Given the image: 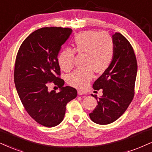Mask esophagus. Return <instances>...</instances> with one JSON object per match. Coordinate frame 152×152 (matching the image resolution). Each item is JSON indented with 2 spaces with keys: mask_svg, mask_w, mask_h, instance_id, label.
<instances>
[{
  "mask_svg": "<svg viewBox=\"0 0 152 152\" xmlns=\"http://www.w3.org/2000/svg\"><path fill=\"white\" fill-rule=\"evenodd\" d=\"M77 93L79 95H82V94H85V91L81 90V89H78L77 90Z\"/></svg>",
  "mask_w": 152,
  "mask_h": 152,
  "instance_id": "34e87169",
  "label": "esophagus"
}]
</instances>
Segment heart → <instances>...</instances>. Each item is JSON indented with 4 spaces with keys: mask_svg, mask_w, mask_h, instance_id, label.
I'll list each match as a JSON object with an SVG mask.
<instances>
[{
    "mask_svg": "<svg viewBox=\"0 0 152 152\" xmlns=\"http://www.w3.org/2000/svg\"><path fill=\"white\" fill-rule=\"evenodd\" d=\"M72 46V50L66 48L62 50L58 61L61 70L69 72L74 65L75 53L85 54L84 66L87 67L74 71L67 77L69 85L83 89L92 80L94 70L101 74L109 67L115 55V44L108 34L88 30L77 34Z\"/></svg>",
    "mask_w": 152,
    "mask_h": 152,
    "instance_id": "obj_1",
    "label": "heart"
}]
</instances>
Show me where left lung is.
<instances>
[{"instance_id": "left-lung-1", "label": "left lung", "mask_w": 152, "mask_h": 152, "mask_svg": "<svg viewBox=\"0 0 152 152\" xmlns=\"http://www.w3.org/2000/svg\"><path fill=\"white\" fill-rule=\"evenodd\" d=\"M115 55L109 67L94 82L93 89H102V96L97 98L98 105L89 117L99 125L115 121L125 113L134 95L137 63L133 48L121 33L113 35Z\"/></svg>"}]
</instances>
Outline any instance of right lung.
Here are the masks:
<instances>
[{"mask_svg":"<svg viewBox=\"0 0 152 152\" xmlns=\"http://www.w3.org/2000/svg\"><path fill=\"white\" fill-rule=\"evenodd\" d=\"M71 33L70 28L37 29L24 39L16 56L14 81L22 104L35 121L48 128L63 121L67 104L77 95L75 88L63 86L57 58ZM52 82L60 93L48 90Z\"/></svg>","mask_w":152,"mask_h":152,"instance_id":"right-lung-1","label":"right lung"}]
</instances>
